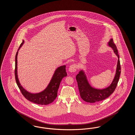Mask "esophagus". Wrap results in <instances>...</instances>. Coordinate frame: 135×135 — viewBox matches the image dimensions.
Instances as JSON below:
<instances>
[{
  "label": "esophagus",
  "instance_id": "1",
  "mask_svg": "<svg viewBox=\"0 0 135 135\" xmlns=\"http://www.w3.org/2000/svg\"><path fill=\"white\" fill-rule=\"evenodd\" d=\"M77 69V67L76 64H72L70 66L69 68V71L70 72H74L76 71Z\"/></svg>",
  "mask_w": 135,
  "mask_h": 135
}]
</instances>
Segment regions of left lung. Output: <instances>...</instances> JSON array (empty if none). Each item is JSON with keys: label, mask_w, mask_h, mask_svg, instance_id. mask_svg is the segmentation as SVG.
Masks as SVG:
<instances>
[{"label": "left lung", "mask_w": 135, "mask_h": 135, "mask_svg": "<svg viewBox=\"0 0 135 135\" xmlns=\"http://www.w3.org/2000/svg\"><path fill=\"white\" fill-rule=\"evenodd\" d=\"M108 45L113 49L114 52L118 58L114 78L110 85L104 89H97L91 86L88 81L84 71L81 70L76 76L78 88L81 98L86 102L94 103L102 101L109 97L114 91L118 82L121 73V66L118 50L113 40L111 38L108 43Z\"/></svg>", "instance_id": "8db88e82"}]
</instances>
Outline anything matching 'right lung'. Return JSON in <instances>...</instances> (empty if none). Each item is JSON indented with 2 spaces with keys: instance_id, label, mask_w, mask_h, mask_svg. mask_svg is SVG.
I'll return each instance as SVG.
<instances>
[{
  "instance_id": "add662e5",
  "label": "right lung",
  "mask_w": 135,
  "mask_h": 135,
  "mask_svg": "<svg viewBox=\"0 0 135 135\" xmlns=\"http://www.w3.org/2000/svg\"><path fill=\"white\" fill-rule=\"evenodd\" d=\"M24 43V41L21 44L15 56V76L17 84L21 90V93L24 95L25 98L31 102L41 104L47 105L53 102L56 98L57 96V91L60 82L62 79L66 77L67 74L66 72V66L63 65L59 67L55 70L53 74L49 85L45 90L41 93L37 94H32L26 90L21 85L19 81L17 75V55L18 50L20 49L22 45Z\"/></svg>"
}]
</instances>
